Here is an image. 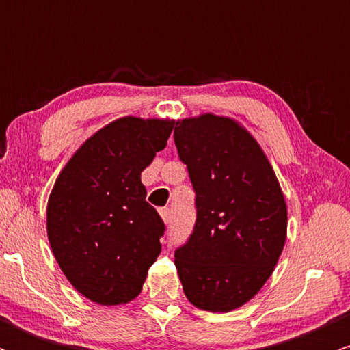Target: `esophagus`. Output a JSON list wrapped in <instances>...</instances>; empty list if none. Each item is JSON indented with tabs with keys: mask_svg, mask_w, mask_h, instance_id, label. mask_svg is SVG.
Wrapping results in <instances>:
<instances>
[{
	"mask_svg": "<svg viewBox=\"0 0 350 350\" xmlns=\"http://www.w3.org/2000/svg\"><path fill=\"white\" fill-rule=\"evenodd\" d=\"M159 214H161L164 222H166V224L171 222V219H172V211H171L170 207H163L161 211H159Z\"/></svg>",
	"mask_w": 350,
	"mask_h": 350,
	"instance_id": "obj_1",
	"label": "esophagus"
}]
</instances>
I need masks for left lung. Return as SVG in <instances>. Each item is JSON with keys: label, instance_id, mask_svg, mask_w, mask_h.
<instances>
[{"label": "left lung", "instance_id": "1", "mask_svg": "<svg viewBox=\"0 0 350 350\" xmlns=\"http://www.w3.org/2000/svg\"><path fill=\"white\" fill-rule=\"evenodd\" d=\"M174 143L196 192V226L176 248L183 290L194 306L227 312L270 278L286 240V204L262 148L234 120L176 122Z\"/></svg>", "mask_w": 350, "mask_h": 350}]
</instances>
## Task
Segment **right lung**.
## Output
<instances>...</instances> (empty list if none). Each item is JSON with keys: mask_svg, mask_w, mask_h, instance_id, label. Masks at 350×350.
I'll return each instance as SVG.
<instances>
[{"mask_svg": "<svg viewBox=\"0 0 350 350\" xmlns=\"http://www.w3.org/2000/svg\"><path fill=\"white\" fill-rule=\"evenodd\" d=\"M174 122L126 116L88 138L55 180L47 237L72 286L105 306L142 291L166 226L146 202L142 171L164 150Z\"/></svg>", "mask_w": 350, "mask_h": 350, "instance_id": "1", "label": "right lung"}]
</instances>
